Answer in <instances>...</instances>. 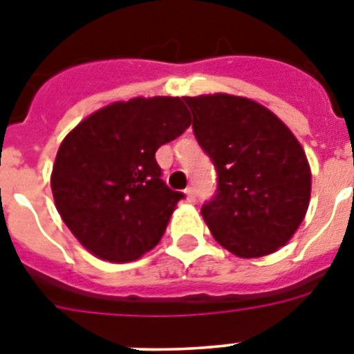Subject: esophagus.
<instances>
[{"mask_svg": "<svg viewBox=\"0 0 354 354\" xmlns=\"http://www.w3.org/2000/svg\"><path fill=\"white\" fill-rule=\"evenodd\" d=\"M185 194H187L189 202H196V193H194V187L185 189Z\"/></svg>", "mask_w": 354, "mask_h": 354, "instance_id": "34e87169", "label": "esophagus"}]
</instances>
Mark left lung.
Instances as JSON below:
<instances>
[{
	"label": "left lung",
	"instance_id": "obj_1",
	"mask_svg": "<svg viewBox=\"0 0 354 354\" xmlns=\"http://www.w3.org/2000/svg\"><path fill=\"white\" fill-rule=\"evenodd\" d=\"M194 138L216 169V193L202 205L215 241L236 257L285 246L305 218L310 167L301 145L268 108L246 97H183Z\"/></svg>",
	"mask_w": 354,
	"mask_h": 354
}]
</instances>
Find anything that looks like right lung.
Returning a JSON list of instances; mask_svg holds the SVG:
<instances>
[{
    "label": "right lung",
    "mask_w": 354,
    "mask_h": 354,
    "mask_svg": "<svg viewBox=\"0 0 354 354\" xmlns=\"http://www.w3.org/2000/svg\"><path fill=\"white\" fill-rule=\"evenodd\" d=\"M189 127L180 97H138L97 110L64 138L53 198L88 252L130 263L161 241L183 193L161 180L156 150Z\"/></svg>",
    "instance_id": "right-lung-1"
}]
</instances>
